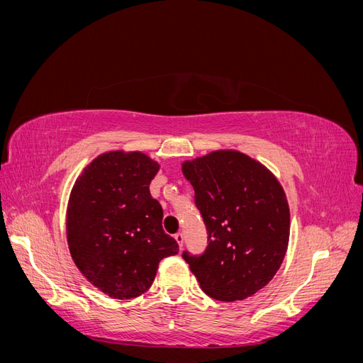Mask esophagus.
<instances>
[{
    "label": "esophagus",
    "mask_w": 363,
    "mask_h": 363,
    "mask_svg": "<svg viewBox=\"0 0 363 363\" xmlns=\"http://www.w3.org/2000/svg\"><path fill=\"white\" fill-rule=\"evenodd\" d=\"M174 239L177 240L179 247L182 248V247H183V240H184V236H183V233H175V235H174Z\"/></svg>",
    "instance_id": "obj_1"
}]
</instances>
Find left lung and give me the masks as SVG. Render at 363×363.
Returning <instances> with one entry per match:
<instances>
[{
	"label": "left lung",
	"mask_w": 363,
	"mask_h": 363,
	"mask_svg": "<svg viewBox=\"0 0 363 363\" xmlns=\"http://www.w3.org/2000/svg\"><path fill=\"white\" fill-rule=\"evenodd\" d=\"M182 171L207 228L203 255L183 252L201 289L215 300L236 301L267 286L286 255L291 227L276 175L236 150L186 160Z\"/></svg>",
	"instance_id": "1"
}]
</instances>
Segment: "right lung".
<instances>
[{
	"label": "right lung",
	"mask_w": 363,
	"mask_h": 363,
	"mask_svg": "<svg viewBox=\"0 0 363 363\" xmlns=\"http://www.w3.org/2000/svg\"><path fill=\"white\" fill-rule=\"evenodd\" d=\"M160 164L140 151H108L75 180L67 208V239L75 267L106 295L139 296L159 262L179 252L163 232V211L150 194Z\"/></svg>",
	"instance_id": "right-lung-1"
}]
</instances>
